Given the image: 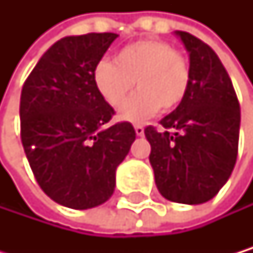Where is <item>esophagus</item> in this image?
<instances>
[{"instance_id": "obj_1", "label": "esophagus", "mask_w": 253, "mask_h": 253, "mask_svg": "<svg viewBox=\"0 0 253 253\" xmlns=\"http://www.w3.org/2000/svg\"><path fill=\"white\" fill-rule=\"evenodd\" d=\"M133 127H135V132H136L138 136H142L144 135V126L142 124H135Z\"/></svg>"}]
</instances>
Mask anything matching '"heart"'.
Listing matches in <instances>:
<instances>
[{
  "label": "heart",
  "mask_w": 253,
  "mask_h": 253,
  "mask_svg": "<svg viewBox=\"0 0 253 253\" xmlns=\"http://www.w3.org/2000/svg\"><path fill=\"white\" fill-rule=\"evenodd\" d=\"M139 89L123 108L121 118L141 121L158 112H170L185 100L191 68L188 59L161 39H139L127 43L111 62L94 70V84L103 100L118 109L133 89Z\"/></svg>",
  "instance_id": "heart-1"
}]
</instances>
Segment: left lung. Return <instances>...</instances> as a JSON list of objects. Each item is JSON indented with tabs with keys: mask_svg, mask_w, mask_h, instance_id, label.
I'll return each instance as SVG.
<instances>
[{
	"mask_svg": "<svg viewBox=\"0 0 253 253\" xmlns=\"http://www.w3.org/2000/svg\"><path fill=\"white\" fill-rule=\"evenodd\" d=\"M176 33L190 53V89L179 108L159 121L161 130L147 126L144 135L159 193L176 203L199 205L211 200L234 170L240 103L212 48L187 32Z\"/></svg>",
	"mask_w": 253,
	"mask_h": 253,
	"instance_id": "left-lung-1",
	"label": "left lung"
}]
</instances>
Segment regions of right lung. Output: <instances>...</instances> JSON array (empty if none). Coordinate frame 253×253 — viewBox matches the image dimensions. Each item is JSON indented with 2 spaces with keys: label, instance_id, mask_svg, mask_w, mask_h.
Masks as SVG:
<instances>
[{
  "label": "right lung",
  "instance_id": "obj_1",
  "mask_svg": "<svg viewBox=\"0 0 253 253\" xmlns=\"http://www.w3.org/2000/svg\"><path fill=\"white\" fill-rule=\"evenodd\" d=\"M115 33L66 36L51 45L24 82L21 141L36 182L60 205L88 210L108 200L115 170L136 138L94 84V70Z\"/></svg>",
  "mask_w": 253,
  "mask_h": 253
}]
</instances>
